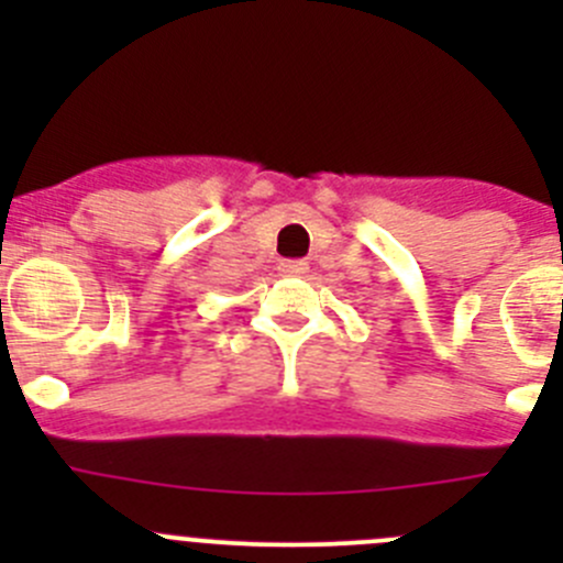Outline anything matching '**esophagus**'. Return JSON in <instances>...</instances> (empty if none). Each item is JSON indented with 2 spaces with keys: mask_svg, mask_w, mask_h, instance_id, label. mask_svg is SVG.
<instances>
[{
  "mask_svg": "<svg viewBox=\"0 0 563 563\" xmlns=\"http://www.w3.org/2000/svg\"><path fill=\"white\" fill-rule=\"evenodd\" d=\"M280 272L288 277H302L308 272V261H283Z\"/></svg>",
  "mask_w": 563,
  "mask_h": 563,
  "instance_id": "1",
  "label": "esophagus"
}]
</instances>
